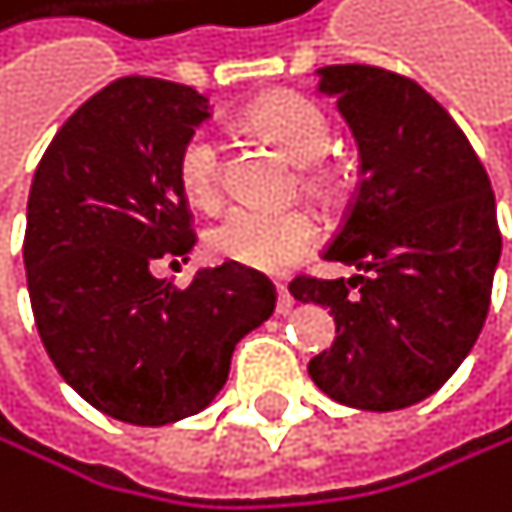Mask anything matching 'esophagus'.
Masks as SVG:
<instances>
[{
	"mask_svg": "<svg viewBox=\"0 0 512 512\" xmlns=\"http://www.w3.org/2000/svg\"><path fill=\"white\" fill-rule=\"evenodd\" d=\"M292 295H289V289L283 286V283H277V314H289L292 311Z\"/></svg>",
	"mask_w": 512,
	"mask_h": 512,
	"instance_id": "34e87169",
	"label": "esophagus"
}]
</instances>
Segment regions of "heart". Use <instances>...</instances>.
Wrapping results in <instances>:
<instances>
[{"label":"heart","mask_w":512,"mask_h":512,"mask_svg":"<svg viewBox=\"0 0 512 512\" xmlns=\"http://www.w3.org/2000/svg\"><path fill=\"white\" fill-rule=\"evenodd\" d=\"M245 125L258 138L273 144L295 166V182L314 201H336L343 188V176L324 153L330 147L327 116L311 100L299 94H273L251 106ZM176 179L185 198L213 210L223 198V163L220 147L210 131H191L182 141L176 157ZM321 245V226L308 210H232L210 226L207 251L217 261L258 270V273H283L305 261Z\"/></svg>","instance_id":"obj_1"}]
</instances>
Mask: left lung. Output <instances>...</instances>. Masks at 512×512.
Returning a JSON list of instances; mask_svg holds the SVG:
<instances>
[{
  "instance_id": "obj_1",
  "label": "left lung",
  "mask_w": 512,
  "mask_h": 512,
  "mask_svg": "<svg viewBox=\"0 0 512 512\" xmlns=\"http://www.w3.org/2000/svg\"><path fill=\"white\" fill-rule=\"evenodd\" d=\"M321 90L336 97L362 153V179L324 258L359 273L289 283L336 324L308 374L343 406L406 409L447 384L485 327L500 261L491 179L463 128L412 78L327 65Z\"/></svg>"
}]
</instances>
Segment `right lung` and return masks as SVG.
<instances>
[{
    "label": "right lung",
    "instance_id": "right-lung-1",
    "mask_svg": "<svg viewBox=\"0 0 512 512\" xmlns=\"http://www.w3.org/2000/svg\"><path fill=\"white\" fill-rule=\"evenodd\" d=\"M204 119L188 84L119 78L71 112L30 182L24 267L43 349L90 406L141 428L210 406L235 343L277 308L264 273L235 264L185 289L153 277L198 242L176 157Z\"/></svg>",
    "mask_w": 512,
    "mask_h": 512
}]
</instances>
